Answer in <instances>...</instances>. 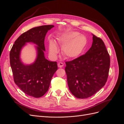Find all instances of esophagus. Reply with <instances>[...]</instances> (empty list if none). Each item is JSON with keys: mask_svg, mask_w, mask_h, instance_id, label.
Masks as SVG:
<instances>
[{"mask_svg": "<svg viewBox=\"0 0 124 124\" xmlns=\"http://www.w3.org/2000/svg\"><path fill=\"white\" fill-rule=\"evenodd\" d=\"M63 63H62V62H59L58 63V67H59V68H62V67L63 66Z\"/></svg>", "mask_w": 124, "mask_h": 124, "instance_id": "esophagus-1", "label": "esophagus"}]
</instances>
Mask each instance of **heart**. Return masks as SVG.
<instances>
[{
  "mask_svg": "<svg viewBox=\"0 0 124 124\" xmlns=\"http://www.w3.org/2000/svg\"><path fill=\"white\" fill-rule=\"evenodd\" d=\"M59 41L62 45V54L69 59L77 58L80 56L87 43L86 37L77 31L64 33L59 37ZM48 50L52 56H55L58 53L59 48L54 40L50 41Z\"/></svg>",
  "mask_w": 124,
  "mask_h": 124,
  "instance_id": "1",
  "label": "heart"
}]
</instances>
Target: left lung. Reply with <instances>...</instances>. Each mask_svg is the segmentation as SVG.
<instances>
[{"mask_svg":"<svg viewBox=\"0 0 124 124\" xmlns=\"http://www.w3.org/2000/svg\"><path fill=\"white\" fill-rule=\"evenodd\" d=\"M70 91L79 99L92 96L103 87L108 77L110 56L103 41L93 34L91 47L72 61L66 62Z\"/></svg>","mask_w":124,"mask_h":124,"instance_id":"8db88e82","label":"left lung"}]
</instances>
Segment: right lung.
I'll list each match as a JSON object with an SVG mask.
<instances>
[{
	"instance_id": "right-lung-1",
	"label": "right lung",
	"mask_w": 124,
	"mask_h": 124,
	"mask_svg": "<svg viewBox=\"0 0 124 124\" xmlns=\"http://www.w3.org/2000/svg\"><path fill=\"white\" fill-rule=\"evenodd\" d=\"M54 25H43L32 28L22 34L15 41L10 53V66L15 83L26 94L39 98L49 88L52 78L57 70V62H50L45 57L44 39ZM27 43L35 44L37 56L34 62L25 64L20 53Z\"/></svg>"
}]
</instances>
